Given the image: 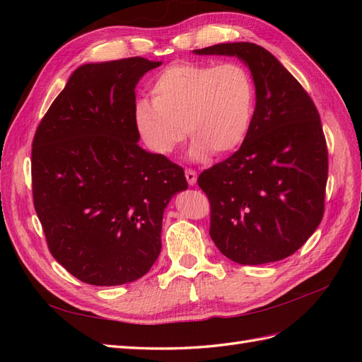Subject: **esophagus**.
<instances>
[{"instance_id":"obj_1","label":"esophagus","mask_w":362,"mask_h":362,"mask_svg":"<svg viewBox=\"0 0 362 362\" xmlns=\"http://www.w3.org/2000/svg\"><path fill=\"white\" fill-rule=\"evenodd\" d=\"M185 178H187V182L190 185H194L196 184V180H198V173H196L194 170L192 169H185Z\"/></svg>"}]
</instances>
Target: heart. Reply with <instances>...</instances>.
I'll return each mask as SVG.
<instances>
[{
    "label": "heart",
    "mask_w": 362,
    "mask_h": 362,
    "mask_svg": "<svg viewBox=\"0 0 362 362\" xmlns=\"http://www.w3.org/2000/svg\"><path fill=\"white\" fill-rule=\"evenodd\" d=\"M149 92L152 101L136 103L134 120L140 137L161 156L180 146L185 131L193 139V158L210 151L228 154L243 144L254 119L255 83L235 62L170 64L152 80Z\"/></svg>",
    "instance_id": "obj_1"
}]
</instances>
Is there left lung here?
<instances>
[{
  "mask_svg": "<svg viewBox=\"0 0 362 362\" xmlns=\"http://www.w3.org/2000/svg\"><path fill=\"white\" fill-rule=\"evenodd\" d=\"M199 56H234L250 69L255 112L234 154L204 170L210 237L225 257L257 266L293 255L325 211L327 148L320 115L299 81L255 43H218Z\"/></svg>",
  "mask_w": 362,
  "mask_h": 362,
  "instance_id": "obj_1",
  "label": "left lung"
}]
</instances>
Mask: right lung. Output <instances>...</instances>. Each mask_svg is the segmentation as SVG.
<instances>
[{
  "mask_svg": "<svg viewBox=\"0 0 362 362\" xmlns=\"http://www.w3.org/2000/svg\"><path fill=\"white\" fill-rule=\"evenodd\" d=\"M161 62L129 57L75 69L33 139V202L52 257L110 287L141 278L161 250L164 208L184 170L139 146L136 86Z\"/></svg>",
  "mask_w": 362,
  "mask_h": 362,
  "instance_id": "add662e5",
  "label": "right lung"
}]
</instances>
